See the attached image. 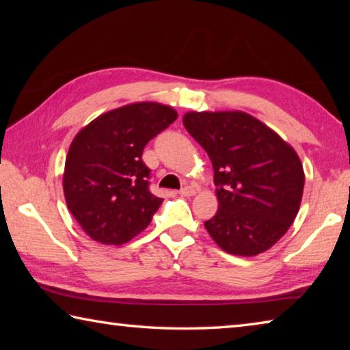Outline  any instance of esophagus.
<instances>
[{
    "mask_svg": "<svg viewBox=\"0 0 350 350\" xmlns=\"http://www.w3.org/2000/svg\"><path fill=\"white\" fill-rule=\"evenodd\" d=\"M194 193H196V189L193 187H183L179 191L180 196H194Z\"/></svg>",
    "mask_w": 350,
    "mask_h": 350,
    "instance_id": "obj_1",
    "label": "esophagus"
}]
</instances>
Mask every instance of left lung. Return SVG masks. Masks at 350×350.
<instances>
[{
    "mask_svg": "<svg viewBox=\"0 0 350 350\" xmlns=\"http://www.w3.org/2000/svg\"><path fill=\"white\" fill-rule=\"evenodd\" d=\"M183 126L208 154L217 213L204 225L224 252L256 256L280 241L298 215L304 170L273 129L242 111L187 112Z\"/></svg>",
    "mask_w": 350,
    "mask_h": 350,
    "instance_id": "1",
    "label": "left lung"
}]
</instances>
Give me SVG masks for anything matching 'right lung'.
I'll return each instance as SVG.
<instances>
[{
  "instance_id": "right-lung-1",
  "label": "right lung",
  "mask_w": 350,
  "mask_h": 350,
  "mask_svg": "<svg viewBox=\"0 0 350 350\" xmlns=\"http://www.w3.org/2000/svg\"><path fill=\"white\" fill-rule=\"evenodd\" d=\"M176 118L171 106L139 102L105 112L75 135L64 163V199L91 239L122 245L150 225L163 199L150 191L142 152Z\"/></svg>"
}]
</instances>
